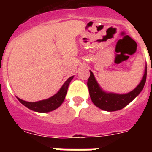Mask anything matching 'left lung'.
I'll use <instances>...</instances> for the list:
<instances>
[{
  "mask_svg": "<svg viewBox=\"0 0 152 152\" xmlns=\"http://www.w3.org/2000/svg\"><path fill=\"white\" fill-rule=\"evenodd\" d=\"M88 80V87L91 99L95 106L105 111L119 110L127 106L130 102L140 94L144 88L147 76V65L145 66V74L141 82L133 91L124 94H118L114 93H107L103 91L96 82L94 75L91 71Z\"/></svg>",
  "mask_w": 152,
  "mask_h": 152,
  "instance_id": "left-lung-1",
  "label": "left lung"
}]
</instances>
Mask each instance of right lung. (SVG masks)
Returning a JSON list of instances; mask_svg holds the SVG:
<instances>
[{
    "label": "right lung",
    "mask_w": 152,
    "mask_h": 152,
    "mask_svg": "<svg viewBox=\"0 0 152 152\" xmlns=\"http://www.w3.org/2000/svg\"><path fill=\"white\" fill-rule=\"evenodd\" d=\"M73 77L74 76L70 77L64 83L62 87L60 88V90L57 94H56L54 96L48 98L46 100H40V101L37 102H27L21 100V99L18 97H17V99L22 104H23L25 107L29 108L31 110L39 113L50 112V111L54 110H56V109H57L58 107H59L61 105V103H63L64 98H65V96H66L68 85H69L70 82L73 79Z\"/></svg>",
    "instance_id": "right-lung-1"
}]
</instances>
